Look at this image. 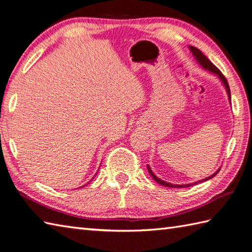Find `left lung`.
<instances>
[{"label":"left lung","instance_id":"1","mask_svg":"<svg viewBox=\"0 0 252 252\" xmlns=\"http://www.w3.org/2000/svg\"><path fill=\"white\" fill-rule=\"evenodd\" d=\"M189 51L191 52L192 56L195 57L196 62H197L198 63H199V66H200L202 69H205V70H207V71H209L210 73L215 74V76H217L218 79L220 80V81L222 82L223 87L225 88V91H226V93H227V97H228V100H229V104H231V90H229V85H228V83H227V80L225 79V77H224L223 74H222V72H221L220 70H219V69H218L215 65H213V63H212L210 61H209L205 55L202 54L201 51L196 49V47H194V46H189ZM147 170H148L149 174H151V175L153 176V179H154L155 181H156L157 183H159L160 185H162V186H164V187H170V189H184V187H189V186H192V185L202 183V182H205V181H208V180L212 179L213 176H216V175L218 174L219 171H220V169H219V170H217L216 172L213 173L212 175L208 176V178H206V179H202V180H199V181H197V182H194V183H189V184H172V183H169V182H167V181H163V180H161V179H159L158 176H156V174H155V173L153 172L151 167H149L148 164H147Z\"/></svg>","mask_w":252,"mask_h":252}]
</instances>
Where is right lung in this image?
Returning a JSON list of instances; mask_svg holds the SVG:
<instances>
[{
    "instance_id": "1",
    "label": "right lung",
    "mask_w": 252,
    "mask_h": 252,
    "mask_svg": "<svg viewBox=\"0 0 252 252\" xmlns=\"http://www.w3.org/2000/svg\"><path fill=\"white\" fill-rule=\"evenodd\" d=\"M96 173H97V172H96ZM89 183H90V182H89ZM82 187H83V186H82Z\"/></svg>"
}]
</instances>
